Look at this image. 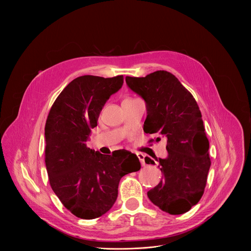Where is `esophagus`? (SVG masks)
I'll list each match as a JSON object with an SVG mask.
<instances>
[{
    "label": "esophagus",
    "instance_id": "34e87169",
    "mask_svg": "<svg viewBox=\"0 0 251 251\" xmlns=\"http://www.w3.org/2000/svg\"><path fill=\"white\" fill-rule=\"evenodd\" d=\"M137 157H138V159L140 160L142 167H145V166H146V163H145V156L143 155V154H141V153H138V154H137Z\"/></svg>",
    "mask_w": 251,
    "mask_h": 251
}]
</instances>
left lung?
Segmentation results:
<instances>
[{"label": "left lung", "mask_w": 251, "mask_h": 251, "mask_svg": "<svg viewBox=\"0 0 251 251\" xmlns=\"http://www.w3.org/2000/svg\"><path fill=\"white\" fill-rule=\"evenodd\" d=\"M128 87L146 102L144 132L167 140L168 157L157 159L163 180L147 195L170 214H182L203 195L210 167L209 143L197 101L171 73L158 70L145 77L126 76ZM154 141V139H151ZM147 164L155 162L146 157Z\"/></svg>", "instance_id": "obj_1"}]
</instances>
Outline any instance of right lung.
Segmentation results:
<instances>
[{
  "label": "right lung",
  "mask_w": 251,
  "mask_h": 251,
  "mask_svg": "<svg viewBox=\"0 0 251 251\" xmlns=\"http://www.w3.org/2000/svg\"><path fill=\"white\" fill-rule=\"evenodd\" d=\"M123 75H83L60 92L46 127V166L50 187L75 217L93 220L108 211L118 196L121 177L141 169L126 150L103 155L87 147L106 101L123 85Z\"/></svg>",
  "instance_id": "1"
}]
</instances>
